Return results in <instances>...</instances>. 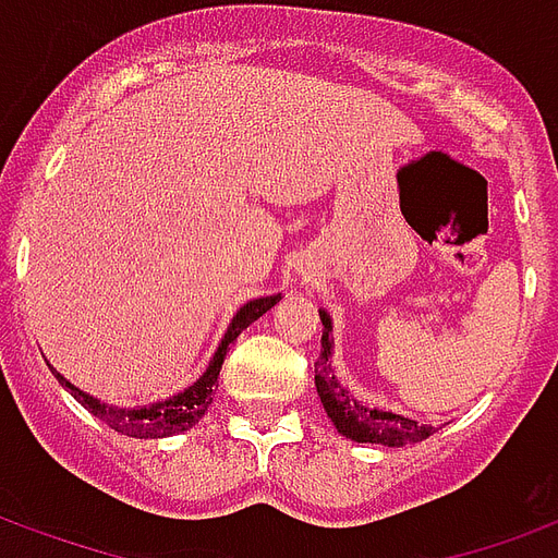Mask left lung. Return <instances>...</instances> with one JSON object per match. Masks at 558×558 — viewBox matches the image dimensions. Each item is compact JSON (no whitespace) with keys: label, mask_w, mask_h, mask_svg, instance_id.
<instances>
[{"label":"left lung","mask_w":558,"mask_h":558,"mask_svg":"<svg viewBox=\"0 0 558 558\" xmlns=\"http://www.w3.org/2000/svg\"><path fill=\"white\" fill-rule=\"evenodd\" d=\"M318 316H322L325 333H322V354H318L316 363V392L322 398V403H325L327 418L333 421L336 430L351 441L389 445V448L415 445V441H424L427 436H433L436 427H430V424H418V421L403 418V415H395V412L368 407V403L356 401L354 395L348 392L345 386L339 383V377H336L333 365H330V354H333V342H330L333 322H330L325 310H318Z\"/></svg>","instance_id":"obj_1"}]
</instances>
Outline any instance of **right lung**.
I'll return each instance as SVG.
<instances>
[{
  "label": "right lung",
  "mask_w": 558,
  "mask_h": 558,
  "mask_svg": "<svg viewBox=\"0 0 558 558\" xmlns=\"http://www.w3.org/2000/svg\"><path fill=\"white\" fill-rule=\"evenodd\" d=\"M280 301V295H266V298H254L248 304H242L236 310V316L228 325V333L216 348V354H213L210 365H207V372L193 383V386H186L184 392L172 395V398H166V401L148 403V407H140V410H119V407H108V403H101L99 398H93V395L81 392L78 386H72L63 374H58L52 368V374L58 377L63 389L75 398V401L84 407V410H90L96 418H101L108 424L110 430L122 433V436H131V439H163V436H175V433H184L193 427L195 421L202 418L207 407L213 403V395H216V386H219V372H222L225 354H228V345H231L233 339L251 325V322H257V318L271 310Z\"/></svg>",
  "instance_id": "right-lung-1"
}]
</instances>
